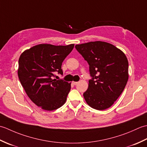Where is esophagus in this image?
<instances>
[{
	"instance_id": "obj_1",
	"label": "esophagus",
	"mask_w": 147,
	"mask_h": 147,
	"mask_svg": "<svg viewBox=\"0 0 147 147\" xmlns=\"http://www.w3.org/2000/svg\"><path fill=\"white\" fill-rule=\"evenodd\" d=\"M78 83V82H73V84L74 85H77V84Z\"/></svg>"
}]
</instances>
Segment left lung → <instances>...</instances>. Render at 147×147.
Wrapping results in <instances>:
<instances>
[{"label": "left lung", "instance_id": "8db88e82", "mask_svg": "<svg viewBox=\"0 0 147 147\" xmlns=\"http://www.w3.org/2000/svg\"><path fill=\"white\" fill-rule=\"evenodd\" d=\"M75 48L89 64L88 88L83 93L90 107L102 111L114 104L128 80V61L124 53L111 43L95 41Z\"/></svg>", "mask_w": 147, "mask_h": 147}]
</instances>
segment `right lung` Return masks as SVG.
I'll return each instance as SVG.
<instances>
[{"instance_id": "obj_1", "label": "right lung", "mask_w": 147, "mask_h": 147, "mask_svg": "<svg viewBox=\"0 0 147 147\" xmlns=\"http://www.w3.org/2000/svg\"><path fill=\"white\" fill-rule=\"evenodd\" d=\"M74 44H39L24 51L19 59L18 74L27 95L45 111L63 105L71 90V83L53 79L55 72L63 74L62 63Z\"/></svg>"}]
</instances>
